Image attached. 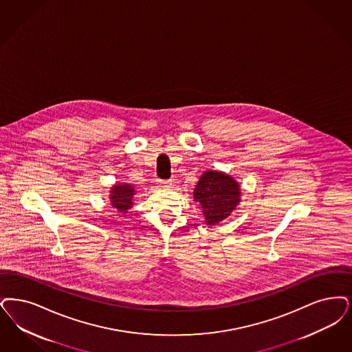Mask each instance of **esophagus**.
<instances>
[{"label": "esophagus", "mask_w": 352, "mask_h": 352, "mask_svg": "<svg viewBox=\"0 0 352 352\" xmlns=\"http://www.w3.org/2000/svg\"><path fill=\"white\" fill-rule=\"evenodd\" d=\"M158 184H160V187L166 188V187H170L173 183H171V181H162V179H158Z\"/></svg>", "instance_id": "obj_1"}]
</instances>
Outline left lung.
<instances>
[{"mask_svg": "<svg viewBox=\"0 0 352 352\" xmlns=\"http://www.w3.org/2000/svg\"><path fill=\"white\" fill-rule=\"evenodd\" d=\"M239 182L223 171L208 170L201 174L194 188V201L204 214L208 226L226 220L241 201Z\"/></svg>", "mask_w": 352, "mask_h": 352, "instance_id": "left-lung-1", "label": "left lung"}]
</instances>
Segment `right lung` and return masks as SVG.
<instances>
[{
	"label": "right lung",
	"mask_w": 352,
	"mask_h": 352,
	"mask_svg": "<svg viewBox=\"0 0 352 352\" xmlns=\"http://www.w3.org/2000/svg\"><path fill=\"white\" fill-rule=\"evenodd\" d=\"M135 188L131 184L126 183H119L115 184L110 191V200H111V206L113 208H116L118 212H123L126 213L129 208H132L133 206V195H135Z\"/></svg>",
	"instance_id": "1"
}]
</instances>
